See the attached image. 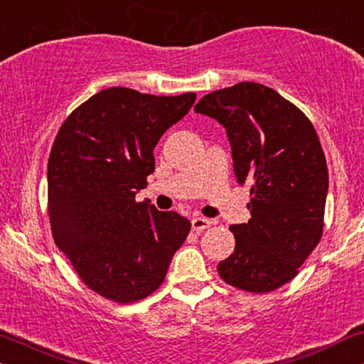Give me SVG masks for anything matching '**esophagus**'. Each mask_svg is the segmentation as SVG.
<instances>
[{
    "mask_svg": "<svg viewBox=\"0 0 364 364\" xmlns=\"http://www.w3.org/2000/svg\"><path fill=\"white\" fill-rule=\"evenodd\" d=\"M210 226H211V221L206 220V218H193V220H191L193 231L201 232V231L208 230V228H210Z\"/></svg>",
    "mask_w": 364,
    "mask_h": 364,
    "instance_id": "esophagus-1",
    "label": "esophagus"
}]
</instances>
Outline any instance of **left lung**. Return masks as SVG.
<instances>
[{
    "label": "left lung",
    "mask_w": 364,
    "mask_h": 364,
    "mask_svg": "<svg viewBox=\"0 0 364 364\" xmlns=\"http://www.w3.org/2000/svg\"><path fill=\"white\" fill-rule=\"evenodd\" d=\"M225 126L251 218L232 225L235 251L218 264L231 287L269 293L298 274L323 235L328 166L311 121L268 86L243 81L195 106Z\"/></svg>",
    "instance_id": "1"
}]
</instances>
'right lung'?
<instances>
[{"mask_svg":"<svg viewBox=\"0 0 364 364\" xmlns=\"http://www.w3.org/2000/svg\"><path fill=\"white\" fill-rule=\"evenodd\" d=\"M195 93L108 88L68 116L48 159L53 240L81 281L114 303L161 287L191 223L134 200L154 171L153 149L195 103Z\"/></svg>","mask_w":364,"mask_h":364,"instance_id":"right-lung-1","label":"right lung"}]
</instances>
